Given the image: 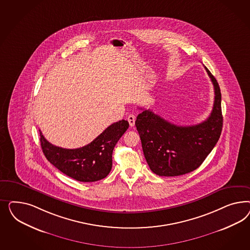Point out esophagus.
Listing matches in <instances>:
<instances>
[{
	"instance_id": "esophagus-1",
	"label": "esophagus",
	"mask_w": 250,
	"mask_h": 250,
	"mask_svg": "<svg viewBox=\"0 0 250 250\" xmlns=\"http://www.w3.org/2000/svg\"><path fill=\"white\" fill-rule=\"evenodd\" d=\"M127 119H128L130 126H131V127H134V125H135V122H136V116H135L134 114H129Z\"/></svg>"
}]
</instances>
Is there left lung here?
Here are the masks:
<instances>
[{
	"instance_id": "8db88e82",
	"label": "left lung",
	"mask_w": 250,
	"mask_h": 250,
	"mask_svg": "<svg viewBox=\"0 0 250 250\" xmlns=\"http://www.w3.org/2000/svg\"><path fill=\"white\" fill-rule=\"evenodd\" d=\"M205 69L214 88L212 113L205 121L189 126L177 125L142 108L136 117L145 158L155 174L174 177L193 171L218 142L223 127L221 91L216 79Z\"/></svg>"
}]
</instances>
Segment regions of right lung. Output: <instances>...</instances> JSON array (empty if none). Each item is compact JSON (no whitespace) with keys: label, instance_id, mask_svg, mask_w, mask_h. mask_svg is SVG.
I'll return each instance as SVG.
<instances>
[{"label":"right lung","instance_id":"add662e5","mask_svg":"<svg viewBox=\"0 0 250 250\" xmlns=\"http://www.w3.org/2000/svg\"><path fill=\"white\" fill-rule=\"evenodd\" d=\"M128 127L125 120L114 123L90 144L75 149L50 144L39 130L40 143L46 159L61 172L79 182H97L110 173L114 146Z\"/></svg>","mask_w":250,"mask_h":250}]
</instances>
